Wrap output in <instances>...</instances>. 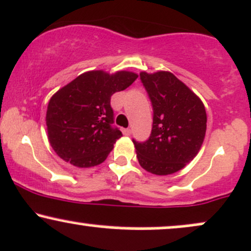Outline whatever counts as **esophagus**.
Segmentation results:
<instances>
[{
    "label": "esophagus",
    "mask_w": 251,
    "mask_h": 251,
    "mask_svg": "<svg viewBox=\"0 0 251 251\" xmlns=\"http://www.w3.org/2000/svg\"><path fill=\"white\" fill-rule=\"evenodd\" d=\"M123 133L125 134V136H130L131 130H130V128H123Z\"/></svg>",
    "instance_id": "obj_1"
}]
</instances>
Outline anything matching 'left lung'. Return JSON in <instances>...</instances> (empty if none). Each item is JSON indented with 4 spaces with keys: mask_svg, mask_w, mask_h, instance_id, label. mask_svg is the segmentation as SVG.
Wrapping results in <instances>:
<instances>
[{
    "mask_svg": "<svg viewBox=\"0 0 251 251\" xmlns=\"http://www.w3.org/2000/svg\"><path fill=\"white\" fill-rule=\"evenodd\" d=\"M153 108L152 131L147 142L133 140L140 167L155 175L183 169L201 148L207 115L202 101L169 71L140 73Z\"/></svg>",
    "mask_w": 251,
    "mask_h": 251,
    "instance_id": "left-lung-1",
    "label": "left lung"
}]
</instances>
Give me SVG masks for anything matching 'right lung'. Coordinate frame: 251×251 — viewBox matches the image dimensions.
Returning a JSON list of instances; mask_svg holds the SVG:
<instances>
[{
	"label": "right lung",
	"mask_w": 251,
	"mask_h": 251,
	"mask_svg": "<svg viewBox=\"0 0 251 251\" xmlns=\"http://www.w3.org/2000/svg\"><path fill=\"white\" fill-rule=\"evenodd\" d=\"M137 77L126 70H92L54 93L46 111L48 138L54 152L77 168L102 163L123 137L111 125V96L130 87Z\"/></svg>",
	"instance_id": "1"
}]
</instances>
